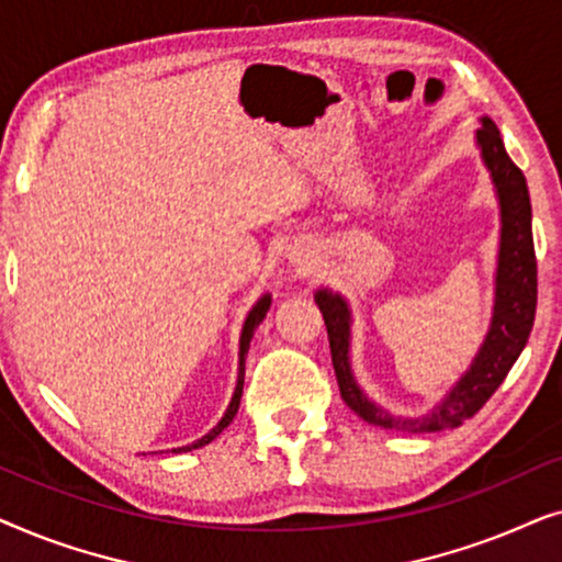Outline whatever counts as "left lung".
Listing matches in <instances>:
<instances>
[{
    "mask_svg": "<svg viewBox=\"0 0 562 562\" xmlns=\"http://www.w3.org/2000/svg\"><path fill=\"white\" fill-rule=\"evenodd\" d=\"M475 140H479L481 156L486 160L491 179H494V187L498 191V204H502V250H498L494 319H491L486 342H483L481 352L475 356L471 371L458 381V386L450 391V396L432 414L419 419H402L391 417L389 412L368 402L363 391L358 389L356 379H352L348 363V304L337 294H329L327 289L317 291V296H314L327 325L329 352H333V366L342 402L373 427L394 429V432L406 435L440 432V429L460 427L475 412H481L483 404L502 386L506 373L517 363L519 352L525 350L529 333H532L537 310V258L527 179L509 158L502 135H498V127L488 117H483Z\"/></svg>",
    "mask_w": 562,
    "mask_h": 562,
    "instance_id": "obj_1",
    "label": "left lung"
}]
</instances>
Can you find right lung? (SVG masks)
I'll list each match as a JSON object with an SVG mask.
<instances>
[{"label": "right lung", "mask_w": 562, "mask_h": 562, "mask_svg": "<svg viewBox=\"0 0 562 562\" xmlns=\"http://www.w3.org/2000/svg\"><path fill=\"white\" fill-rule=\"evenodd\" d=\"M268 304H271V299L268 296H263L260 299V302L252 306V312L248 314V319H245V327H243V337H240V375H237V386H235V394H233V402H229V406H227V412H225V417L220 419V425L212 429L210 435H204L202 440H196L194 445H187V448H179V452L183 450H196V448H202V445H210L214 437H217L222 429H225L229 422L235 419V414H237V406H240V396H243V379H245V356H248V348H250V340H252V333H256V327L260 325V322H263V317H266V312H268Z\"/></svg>", "instance_id": "add662e5"}]
</instances>
